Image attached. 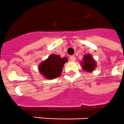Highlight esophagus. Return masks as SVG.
I'll return each mask as SVG.
<instances>
[{"label": "esophagus", "instance_id": "34e87169", "mask_svg": "<svg viewBox=\"0 0 124 124\" xmlns=\"http://www.w3.org/2000/svg\"><path fill=\"white\" fill-rule=\"evenodd\" d=\"M70 60H71V61H75V60H76V57H75V56H74V55L70 56Z\"/></svg>", "mask_w": 124, "mask_h": 124}]
</instances>
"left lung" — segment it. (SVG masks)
<instances>
[{"label":"left lung","mask_w":124,"mask_h":124,"mask_svg":"<svg viewBox=\"0 0 124 124\" xmlns=\"http://www.w3.org/2000/svg\"><path fill=\"white\" fill-rule=\"evenodd\" d=\"M83 70L87 72H92L96 67V63L95 60L91 56V55L88 54L84 55L83 61L81 62Z\"/></svg>","instance_id":"obj_1"}]
</instances>
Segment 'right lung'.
I'll use <instances>...</instances> for the list:
<instances>
[{"mask_svg":"<svg viewBox=\"0 0 124 124\" xmlns=\"http://www.w3.org/2000/svg\"><path fill=\"white\" fill-rule=\"evenodd\" d=\"M67 57L61 58L58 55L52 54L47 59L45 60L38 65V70L43 76L48 79H53L59 77Z\"/></svg>","mask_w":124,"mask_h":124,"instance_id":"1","label":"right lung"}]
</instances>
